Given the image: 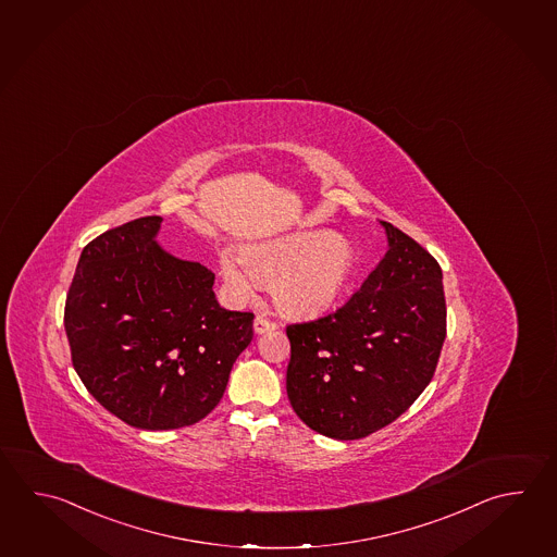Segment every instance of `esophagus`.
I'll return each instance as SVG.
<instances>
[{"mask_svg": "<svg viewBox=\"0 0 557 557\" xmlns=\"http://www.w3.org/2000/svg\"><path fill=\"white\" fill-rule=\"evenodd\" d=\"M275 330H277V325H275L273 321H270V319L261 318V315L253 319V331H256L258 335H263V333H270V331Z\"/></svg>", "mask_w": 557, "mask_h": 557, "instance_id": "1", "label": "esophagus"}]
</instances>
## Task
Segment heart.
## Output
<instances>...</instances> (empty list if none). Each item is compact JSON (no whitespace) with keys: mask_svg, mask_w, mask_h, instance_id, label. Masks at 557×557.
Listing matches in <instances>:
<instances>
[{"mask_svg":"<svg viewBox=\"0 0 557 557\" xmlns=\"http://www.w3.org/2000/svg\"><path fill=\"white\" fill-rule=\"evenodd\" d=\"M218 268L232 296L248 299L270 284L275 307L287 318H318L337 306L355 272V250L330 230H301L246 244L224 246Z\"/></svg>","mask_w":557,"mask_h":557,"instance_id":"obj_1","label":"heart"}]
</instances>
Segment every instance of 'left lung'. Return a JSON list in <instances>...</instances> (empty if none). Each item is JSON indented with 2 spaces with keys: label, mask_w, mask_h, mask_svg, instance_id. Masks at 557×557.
Returning <instances> with one entry per match:
<instances>
[{
  "label": "left lung",
  "mask_w": 557,
  "mask_h": 557,
  "mask_svg": "<svg viewBox=\"0 0 557 557\" xmlns=\"http://www.w3.org/2000/svg\"><path fill=\"white\" fill-rule=\"evenodd\" d=\"M386 253L351 299L287 325V398L311 431L355 441L398 419L431 383L446 337L443 270L388 222Z\"/></svg>",
  "instance_id": "8db88e82"
}]
</instances>
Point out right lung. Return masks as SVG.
Returning <instances> with one entry per match:
<instances>
[{
	"instance_id": "add662e5",
	"label": "right lung",
	"mask_w": 557,
	"mask_h": 557,
	"mask_svg": "<svg viewBox=\"0 0 557 557\" xmlns=\"http://www.w3.org/2000/svg\"><path fill=\"white\" fill-rule=\"evenodd\" d=\"M160 224L137 218L87 244L65 304L83 385L140 431L205 419L253 337V313L220 307L214 273L164 250Z\"/></svg>"
}]
</instances>
